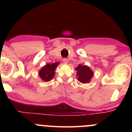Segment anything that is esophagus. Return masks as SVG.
<instances>
[{
  "instance_id": "1",
  "label": "esophagus",
  "mask_w": 132,
  "mask_h": 132,
  "mask_svg": "<svg viewBox=\"0 0 132 132\" xmlns=\"http://www.w3.org/2000/svg\"><path fill=\"white\" fill-rule=\"evenodd\" d=\"M63 63H65V64H67V63H68V60H67V59H66V58H63Z\"/></svg>"
}]
</instances>
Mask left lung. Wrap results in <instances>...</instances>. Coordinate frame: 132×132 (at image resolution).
<instances>
[{"label":"left lung","instance_id":"obj_1","mask_svg":"<svg viewBox=\"0 0 132 132\" xmlns=\"http://www.w3.org/2000/svg\"><path fill=\"white\" fill-rule=\"evenodd\" d=\"M76 70L77 71L78 81L82 83L89 82L93 76V72L87 66H82L79 64L76 68Z\"/></svg>","mask_w":132,"mask_h":132}]
</instances>
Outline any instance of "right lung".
Listing matches in <instances>:
<instances>
[{"label": "right lung", "mask_w": 132, "mask_h": 132, "mask_svg": "<svg viewBox=\"0 0 132 132\" xmlns=\"http://www.w3.org/2000/svg\"><path fill=\"white\" fill-rule=\"evenodd\" d=\"M59 63L53 64H46L39 71V76L45 81H49L53 78L54 76V71L58 65Z\"/></svg>", "instance_id": "right-lung-1"}]
</instances>
